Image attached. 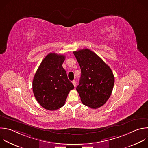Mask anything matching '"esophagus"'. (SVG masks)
<instances>
[{"label":"esophagus","mask_w":148,"mask_h":148,"mask_svg":"<svg viewBox=\"0 0 148 148\" xmlns=\"http://www.w3.org/2000/svg\"><path fill=\"white\" fill-rule=\"evenodd\" d=\"M72 83L73 84L74 87H75V86H76V81H75V80H73V81H72Z\"/></svg>","instance_id":"1"}]
</instances>
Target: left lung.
Masks as SVG:
<instances>
[{
  "instance_id": "left-lung-1",
  "label": "left lung",
  "mask_w": 148,
  "mask_h": 148,
  "mask_svg": "<svg viewBox=\"0 0 148 148\" xmlns=\"http://www.w3.org/2000/svg\"><path fill=\"white\" fill-rule=\"evenodd\" d=\"M73 53L81 71L76 89L82 103L92 109L101 107L109 99L113 90L114 77L111 69L88 49Z\"/></svg>"
}]
</instances>
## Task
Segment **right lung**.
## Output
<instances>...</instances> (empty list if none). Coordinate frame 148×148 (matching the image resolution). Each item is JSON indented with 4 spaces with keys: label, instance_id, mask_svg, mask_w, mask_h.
Instances as JSON below:
<instances>
[{
    "label": "right lung",
    "instance_id": "obj_1",
    "mask_svg": "<svg viewBox=\"0 0 148 148\" xmlns=\"http://www.w3.org/2000/svg\"><path fill=\"white\" fill-rule=\"evenodd\" d=\"M65 58L62 55L49 53L34 75V95L39 105L46 110H55L62 108L69 93L74 88L62 66Z\"/></svg>",
    "mask_w": 148,
    "mask_h": 148
}]
</instances>
